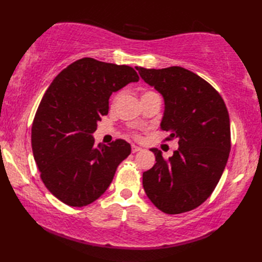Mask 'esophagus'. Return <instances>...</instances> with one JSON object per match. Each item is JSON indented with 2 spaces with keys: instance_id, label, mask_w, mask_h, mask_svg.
Instances as JSON below:
<instances>
[{
  "instance_id": "obj_1",
  "label": "esophagus",
  "mask_w": 262,
  "mask_h": 262,
  "mask_svg": "<svg viewBox=\"0 0 262 262\" xmlns=\"http://www.w3.org/2000/svg\"><path fill=\"white\" fill-rule=\"evenodd\" d=\"M138 151H142V148L140 146H136V145H134V144H133V145H132V152L133 153H136Z\"/></svg>"
}]
</instances>
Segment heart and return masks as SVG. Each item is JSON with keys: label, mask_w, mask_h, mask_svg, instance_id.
I'll return each instance as SVG.
<instances>
[{"label": "heart", "mask_w": 262, "mask_h": 262, "mask_svg": "<svg viewBox=\"0 0 262 262\" xmlns=\"http://www.w3.org/2000/svg\"><path fill=\"white\" fill-rule=\"evenodd\" d=\"M120 94H121V92H117L115 96L113 97V100H111V104H115L117 101H118V99H119V97H120ZM154 94H158L157 92L155 91H153V90H146L145 92H143V96H142V98H145V97H149V96H154Z\"/></svg>", "instance_id": "heart-1"}]
</instances>
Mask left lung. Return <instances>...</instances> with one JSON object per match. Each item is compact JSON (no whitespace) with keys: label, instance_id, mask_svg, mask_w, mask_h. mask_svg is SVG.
Segmentation results:
<instances>
[{"label":"left lung","instance_id":"left-lung-1","mask_svg":"<svg viewBox=\"0 0 262 262\" xmlns=\"http://www.w3.org/2000/svg\"><path fill=\"white\" fill-rule=\"evenodd\" d=\"M142 79L164 99L161 128L179 148L168 160L151 148L157 163L143 173L149 200L165 214L192 210L219 183L230 155L229 111L221 94L197 74L180 66L154 70L136 66Z\"/></svg>","mask_w":262,"mask_h":262}]
</instances>
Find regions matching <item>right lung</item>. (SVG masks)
Listing matches in <instances>:
<instances>
[{
  "label": "right lung",
  "mask_w": 262,
  "mask_h": 262,
  "mask_svg": "<svg viewBox=\"0 0 262 262\" xmlns=\"http://www.w3.org/2000/svg\"><path fill=\"white\" fill-rule=\"evenodd\" d=\"M136 71L84 57L55 77L43 94L31 128V146L43 185L60 202L83 207L107 190L130 145L116 140L94 144L97 122L108 114L109 98Z\"/></svg>",
  "instance_id": "right-lung-1"
}]
</instances>
